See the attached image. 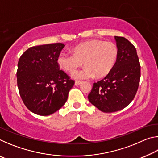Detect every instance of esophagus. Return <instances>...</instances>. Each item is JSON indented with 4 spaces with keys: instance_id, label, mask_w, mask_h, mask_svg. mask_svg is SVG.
I'll use <instances>...</instances> for the list:
<instances>
[{
    "instance_id": "esophagus-1",
    "label": "esophagus",
    "mask_w": 158,
    "mask_h": 158,
    "mask_svg": "<svg viewBox=\"0 0 158 158\" xmlns=\"http://www.w3.org/2000/svg\"><path fill=\"white\" fill-rule=\"evenodd\" d=\"M81 83H82L81 81H76L75 83H74V84H75V85H79Z\"/></svg>"
}]
</instances>
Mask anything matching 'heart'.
Listing matches in <instances>:
<instances>
[{
  "mask_svg": "<svg viewBox=\"0 0 158 158\" xmlns=\"http://www.w3.org/2000/svg\"><path fill=\"white\" fill-rule=\"evenodd\" d=\"M118 56L116 45L110 42L91 40L77 44L73 53L61 52L57 63L60 69L73 73L82 65L85 68L73 73L75 79H89L95 75L100 78L107 75L114 68Z\"/></svg>",
  "mask_w": 158,
  "mask_h": 158,
  "instance_id": "1",
  "label": "heart"
}]
</instances>
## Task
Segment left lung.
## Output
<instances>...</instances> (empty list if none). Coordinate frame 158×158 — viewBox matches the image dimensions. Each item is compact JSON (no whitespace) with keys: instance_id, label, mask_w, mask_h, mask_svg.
<instances>
[{"instance_id":"obj_1","label":"left lung","mask_w":158,"mask_h":158,"mask_svg":"<svg viewBox=\"0 0 158 158\" xmlns=\"http://www.w3.org/2000/svg\"><path fill=\"white\" fill-rule=\"evenodd\" d=\"M118 56L112 70L105 78L94 83L89 100L105 113L121 110L137 93L141 67L136 48L123 37L114 36Z\"/></svg>"}]
</instances>
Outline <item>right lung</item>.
<instances>
[{
    "label": "right lung",
    "mask_w": 158,
    "mask_h": 158,
    "mask_svg": "<svg viewBox=\"0 0 158 158\" xmlns=\"http://www.w3.org/2000/svg\"><path fill=\"white\" fill-rule=\"evenodd\" d=\"M64 47L62 43L32 47L19 60V91L26 107L34 114L49 116L59 110L68 100L74 81L58 65Z\"/></svg>",
    "instance_id": "right-lung-1"
}]
</instances>
